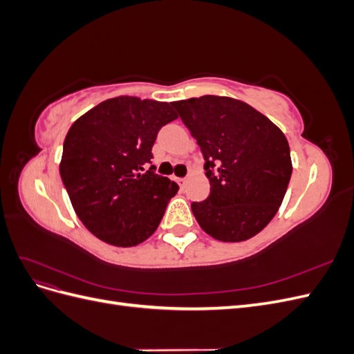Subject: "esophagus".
Returning a JSON list of instances; mask_svg holds the SVG:
<instances>
[{"instance_id": "1", "label": "esophagus", "mask_w": 354, "mask_h": 354, "mask_svg": "<svg viewBox=\"0 0 354 354\" xmlns=\"http://www.w3.org/2000/svg\"><path fill=\"white\" fill-rule=\"evenodd\" d=\"M186 181H187V178H178V185H180L181 187H185V185H186Z\"/></svg>"}]
</instances>
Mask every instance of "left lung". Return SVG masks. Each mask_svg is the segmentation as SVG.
Wrapping results in <instances>:
<instances>
[{
    "mask_svg": "<svg viewBox=\"0 0 354 354\" xmlns=\"http://www.w3.org/2000/svg\"><path fill=\"white\" fill-rule=\"evenodd\" d=\"M196 138L209 196L192 203L202 230L221 242L260 233L279 209L292 174L285 134L248 103L202 95L171 103Z\"/></svg>",
    "mask_w": 354,
    "mask_h": 354,
    "instance_id": "obj_1",
    "label": "left lung"
}]
</instances>
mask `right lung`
Here are the masks:
<instances>
[{
    "label": "right lung",
    "instance_id": "add662e5",
    "mask_svg": "<svg viewBox=\"0 0 354 354\" xmlns=\"http://www.w3.org/2000/svg\"><path fill=\"white\" fill-rule=\"evenodd\" d=\"M177 120L173 104L120 95L72 124L60 176L78 218L95 238L136 246L152 236L178 185L149 171L162 125Z\"/></svg>",
    "mask_w": 354,
    "mask_h": 354
}]
</instances>
